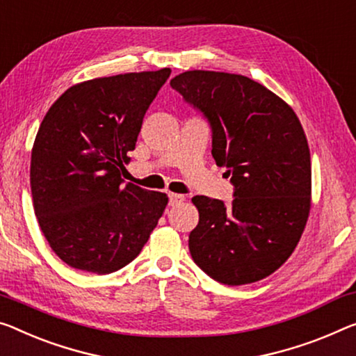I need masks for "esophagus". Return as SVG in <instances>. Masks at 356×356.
I'll use <instances>...</instances> for the list:
<instances>
[{
	"mask_svg": "<svg viewBox=\"0 0 356 356\" xmlns=\"http://www.w3.org/2000/svg\"><path fill=\"white\" fill-rule=\"evenodd\" d=\"M186 197L183 194H175V193H170L168 194V205L170 207H177L179 204H183Z\"/></svg>",
	"mask_w": 356,
	"mask_h": 356,
	"instance_id": "1",
	"label": "esophagus"
}]
</instances>
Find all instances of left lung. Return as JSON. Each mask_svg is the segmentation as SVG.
I'll return each mask as SVG.
<instances>
[{"mask_svg":"<svg viewBox=\"0 0 356 356\" xmlns=\"http://www.w3.org/2000/svg\"><path fill=\"white\" fill-rule=\"evenodd\" d=\"M170 86L210 121L211 154L235 186L229 205L193 197L199 224L189 234L191 256L224 285L262 280L285 264L309 220L312 165L302 125L285 100L247 76L193 70Z\"/></svg>","mask_w":356,"mask_h":356,"instance_id":"8db88e82","label":"left lung"}]
</instances>
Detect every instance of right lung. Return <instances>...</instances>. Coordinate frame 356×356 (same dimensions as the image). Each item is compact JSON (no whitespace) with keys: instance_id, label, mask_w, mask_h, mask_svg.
I'll use <instances>...</instances> for the list:
<instances>
[{"instance_id":"1","label":"right lung","mask_w":356,"mask_h":356,"mask_svg":"<svg viewBox=\"0 0 356 356\" xmlns=\"http://www.w3.org/2000/svg\"><path fill=\"white\" fill-rule=\"evenodd\" d=\"M170 68L71 86L49 108L31 149L33 209L46 240L74 269L127 266L168 204L163 193L121 178L143 118Z\"/></svg>"}]
</instances>
